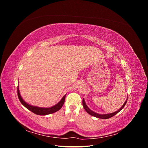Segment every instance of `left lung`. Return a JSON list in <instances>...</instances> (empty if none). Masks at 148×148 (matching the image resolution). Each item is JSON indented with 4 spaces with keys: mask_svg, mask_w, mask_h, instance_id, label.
Wrapping results in <instances>:
<instances>
[{
    "mask_svg": "<svg viewBox=\"0 0 148 148\" xmlns=\"http://www.w3.org/2000/svg\"><path fill=\"white\" fill-rule=\"evenodd\" d=\"M127 99H128V97H127ZM127 99L125 101V103L123 104L122 107H121L120 109H119L118 110L115 111V112L110 113V114H97L96 112H93L92 110H91L88 107V106L86 105V102H85L84 99H83V107H84V109H85V110H86L89 115L93 116V117H95L101 119H109V118H110L112 117H113V116H114L115 115H116L117 113H119V112L123 108L124 106H125V104H126V103L127 102Z\"/></svg>",
    "mask_w": 148,
    "mask_h": 148,
    "instance_id": "8db88e82",
    "label": "left lung"
}]
</instances>
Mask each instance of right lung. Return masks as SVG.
Here are the masks:
<instances>
[{
    "mask_svg": "<svg viewBox=\"0 0 148 148\" xmlns=\"http://www.w3.org/2000/svg\"><path fill=\"white\" fill-rule=\"evenodd\" d=\"M17 92H18V99H19L20 101L21 102V104H23L26 109H28V110L32 112H33L34 114L39 115H49V114L56 112H57L58 110H59L64 104L65 96H66V95H65L62 98V99L57 103V104H56L54 106H53L52 107H38V106H34L32 105H30V104H28L27 102H26L23 99V98L21 97V96L20 95L18 86Z\"/></svg>",
    "mask_w": 148,
    "mask_h": 148,
    "instance_id": "right-lung-1",
    "label": "right lung"
}]
</instances>
